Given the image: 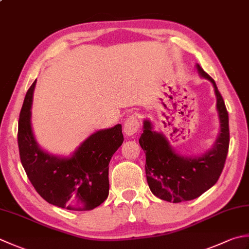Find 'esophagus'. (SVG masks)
<instances>
[{"instance_id":"esophagus-1","label":"esophagus","mask_w":249,"mask_h":249,"mask_svg":"<svg viewBox=\"0 0 249 249\" xmlns=\"http://www.w3.org/2000/svg\"><path fill=\"white\" fill-rule=\"evenodd\" d=\"M139 118L137 115H130L124 123V133L126 136H134L139 129Z\"/></svg>"}]
</instances>
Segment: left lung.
I'll return each mask as SVG.
<instances>
[{
  "label": "left lung",
  "instance_id": "1",
  "mask_svg": "<svg viewBox=\"0 0 249 249\" xmlns=\"http://www.w3.org/2000/svg\"><path fill=\"white\" fill-rule=\"evenodd\" d=\"M203 77L211 81L217 96L220 119V135L212 150L197 158H183L170 148L160 133L152 131L151 123L144 121L139 143L145 154V175L151 192L160 199L173 203L191 201L202 196L215 184L225 167L230 143L229 114L215 81L197 65Z\"/></svg>",
  "mask_w": 249,
  "mask_h": 249
}]
</instances>
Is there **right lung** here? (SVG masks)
Returning a JSON list of instances; mask_svg holds the SVG:
<instances>
[{
	"label": "right lung",
	"mask_w": 249,
	"mask_h": 249,
	"mask_svg": "<svg viewBox=\"0 0 249 249\" xmlns=\"http://www.w3.org/2000/svg\"><path fill=\"white\" fill-rule=\"evenodd\" d=\"M36 82L28 89L18 121L21 164L36 192L53 205L91 211L109 196V163L123 143L122 125L89 136L70 159L44 152L33 137L31 105Z\"/></svg>",
	"instance_id": "add662e5"
}]
</instances>
